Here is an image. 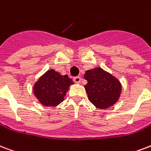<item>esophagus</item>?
Wrapping results in <instances>:
<instances>
[{"instance_id": "1", "label": "esophagus", "mask_w": 151, "mask_h": 151, "mask_svg": "<svg viewBox=\"0 0 151 151\" xmlns=\"http://www.w3.org/2000/svg\"><path fill=\"white\" fill-rule=\"evenodd\" d=\"M81 81V77H79V76L73 78V81H74L75 83H80Z\"/></svg>"}]
</instances>
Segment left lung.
I'll return each mask as SVG.
<instances>
[{"label":"left lung","mask_w":151,"mask_h":151,"mask_svg":"<svg viewBox=\"0 0 151 151\" xmlns=\"http://www.w3.org/2000/svg\"><path fill=\"white\" fill-rule=\"evenodd\" d=\"M84 78L88 83L85 88L88 98L96 108L108 109L117 102L121 93V85L116 78L101 68L87 70Z\"/></svg>","instance_id":"left-lung-1"}]
</instances>
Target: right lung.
<instances>
[{
	"instance_id": "1",
	"label": "right lung",
	"mask_w": 151,
	"mask_h": 151,
	"mask_svg": "<svg viewBox=\"0 0 151 151\" xmlns=\"http://www.w3.org/2000/svg\"><path fill=\"white\" fill-rule=\"evenodd\" d=\"M67 75H61L54 70H48L34 86V94L44 106H57L64 100L69 87L73 85Z\"/></svg>"
}]
</instances>
